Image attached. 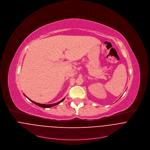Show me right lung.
Instances as JSON below:
<instances>
[{"mask_svg": "<svg viewBox=\"0 0 150 150\" xmlns=\"http://www.w3.org/2000/svg\"><path fill=\"white\" fill-rule=\"evenodd\" d=\"M26 97H27V96H26ZM28 98V97H27ZM29 99V98H28ZM64 99H65V98H64L62 100H61L60 101H59V102H58V103H55V104H40V103H35V102H34V101H31V100H30V101H31L34 104H36L37 105H38V106H39V107H42V108H50V107H53V106H55V105H58V104H59L60 103H61V102H62L64 100Z\"/></svg>", "mask_w": 150, "mask_h": 150, "instance_id": "add662e5", "label": "right lung"}]
</instances>
